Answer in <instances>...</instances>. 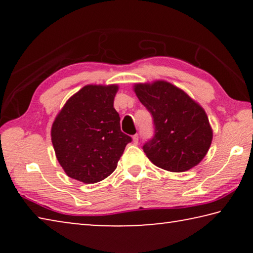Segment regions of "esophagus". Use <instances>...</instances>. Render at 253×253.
<instances>
[{
    "instance_id": "1",
    "label": "esophagus",
    "mask_w": 253,
    "mask_h": 253,
    "mask_svg": "<svg viewBox=\"0 0 253 253\" xmlns=\"http://www.w3.org/2000/svg\"><path fill=\"white\" fill-rule=\"evenodd\" d=\"M132 143H134L135 145L138 144V135H137V134L132 136Z\"/></svg>"
}]
</instances>
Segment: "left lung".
Here are the masks:
<instances>
[{"label": "left lung", "mask_w": 253, "mask_h": 253, "mask_svg": "<svg viewBox=\"0 0 253 253\" xmlns=\"http://www.w3.org/2000/svg\"><path fill=\"white\" fill-rule=\"evenodd\" d=\"M134 91L154 118L155 136L143 147L149 161L175 173L198 165L213 138L208 115L200 104L165 80L135 84Z\"/></svg>", "instance_id": "8db88e82"}]
</instances>
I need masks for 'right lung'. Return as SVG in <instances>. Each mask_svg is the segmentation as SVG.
Instances as JSON below:
<instances>
[{
  "label": "right lung",
  "mask_w": 253,
  "mask_h": 253,
  "mask_svg": "<svg viewBox=\"0 0 253 253\" xmlns=\"http://www.w3.org/2000/svg\"><path fill=\"white\" fill-rule=\"evenodd\" d=\"M118 84H87L67 100L51 127L55 157L68 176L100 182L117 168L131 138L114 108Z\"/></svg>",
  "instance_id": "right-lung-1"
}]
</instances>
